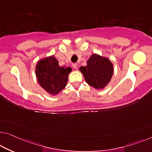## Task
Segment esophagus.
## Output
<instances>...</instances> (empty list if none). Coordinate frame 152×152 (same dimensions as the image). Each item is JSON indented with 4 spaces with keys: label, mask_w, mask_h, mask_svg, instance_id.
I'll list each match as a JSON object with an SVG mask.
<instances>
[{
    "label": "esophagus",
    "mask_w": 152,
    "mask_h": 152,
    "mask_svg": "<svg viewBox=\"0 0 152 152\" xmlns=\"http://www.w3.org/2000/svg\"><path fill=\"white\" fill-rule=\"evenodd\" d=\"M72 66H73V67L74 69H77V67H78V64H77V63H73V64H72Z\"/></svg>",
    "instance_id": "34e87169"
}]
</instances>
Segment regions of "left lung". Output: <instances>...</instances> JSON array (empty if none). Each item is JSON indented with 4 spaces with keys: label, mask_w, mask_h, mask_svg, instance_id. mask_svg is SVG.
Wrapping results in <instances>:
<instances>
[{
    "label": "left lung",
    "mask_w": 152,
    "mask_h": 152,
    "mask_svg": "<svg viewBox=\"0 0 152 152\" xmlns=\"http://www.w3.org/2000/svg\"><path fill=\"white\" fill-rule=\"evenodd\" d=\"M80 70L90 86L103 89L112 78L113 65L108 58L94 54L88 59L87 66L81 67Z\"/></svg>",
    "instance_id": "obj_1"
}]
</instances>
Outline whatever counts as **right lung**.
Segmentation results:
<instances>
[{
	"instance_id": "obj_1",
	"label": "right lung",
	"mask_w": 152,
	"mask_h": 152,
	"mask_svg": "<svg viewBox=\"0 0 152 152\" xmlns=\"http://www.w3.org/2000/svg\"><path fill=\"white\" fill-rule=\"evenodd\" d=\"M71 67H61L54 56L43 58L36 65V76L43 89L49 94L56 95L67 85Z\"/></svg>"
}]
</instances>
